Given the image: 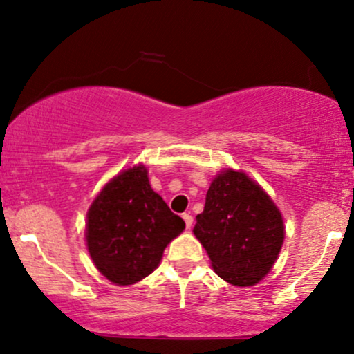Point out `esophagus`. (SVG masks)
Returning a JSON list of instances; mask_svg holds the SVG:
<instances>
[{"mask_svg": "<svg viewBox=\"0 0 354 354\" xmlns=\"http://www.w3.org/2000/svg\"><path fill=\"white\" fill-rule=\"evenodd\" d=\"M183 219H185L186 229H191V227H193V216L188 214V212H185V214H183Z\"/></svg>", "mask_w": 354, "mask_h": 354, "instance_id": "obj_1", "label": "esophagus"}]
</instances>
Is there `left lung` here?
<instances>
[{"instance_id":"left-lung-1","label":"left lung","mask_w":354,"mask_h":354,"mask_svg":"<svg viewBox=\"0 0 354 354\" xmlns=\"http://www.w3.org/2000/svg\"><path fill=\"white\" fill-rule=\"evenodd\" d=\"M193 232L216 274L236 287H250L269 274L285 237L282 214L270 196L231 168L212 180Z\"/></svg>"}]
</instances>
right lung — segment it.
<instances>
[{"mask_svg":"<svg viewBox=\"0 0 354 354\" xmlns=\"http://www.w3.org/2000/svg\"><path fill=\"white\" fill-rule=\"evenodd\" d=\"M185 221L151 189L143 165L112 178L87 212L85 239L93 266L110 282L131 285L158 267Z\"/></svg>","mask_w":354,"mask_h":354,"instance_id":"right-lung-1","label":"right lung"}]
</instances>
